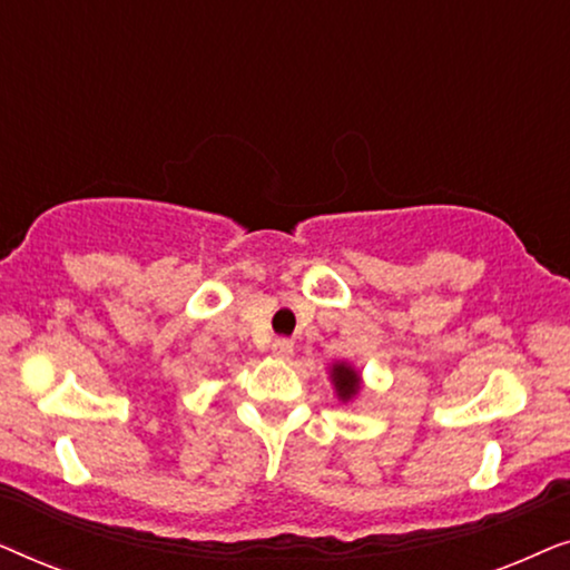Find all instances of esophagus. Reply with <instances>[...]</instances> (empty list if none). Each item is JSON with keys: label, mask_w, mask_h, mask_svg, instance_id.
I'll return each mask as SVG.
<instances>
[{"label": "esophagus", "mask_w": 570, "mask_h": 570, "mask_svg": "<svg viewBox=\"0 0 570 570\" xmlns=\"http://www.w3.org/2000/svg\"><path fill=\"white\" fill-rule=\"evenodd\" d=\"M272 355H275L277 361H291V357H293V340L279 337V340L272 342Z\"/></svg>", "instance_id": "esophagus-1"}]
</instances>
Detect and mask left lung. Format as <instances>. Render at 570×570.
I'll use <instances>...</instances> for the list:
<instances>
[{"instance_id":"obj_1","label":"left lung","mask_w":570,"mask_h":570,"mask_svg":"<svg viewBox=\"0 0 570 570\" xmlns=\"http://www.w3.org/2000/svg\"><path fill=\"white\" fill-rule=\"evenodd\" d=\"M330 381L334 386V394H337V400L342 404L353 402L355 396L363 392L361 371H357L355 365L347 363V361H337V363L330 365Z\"/></svg>"}]
</instances>
